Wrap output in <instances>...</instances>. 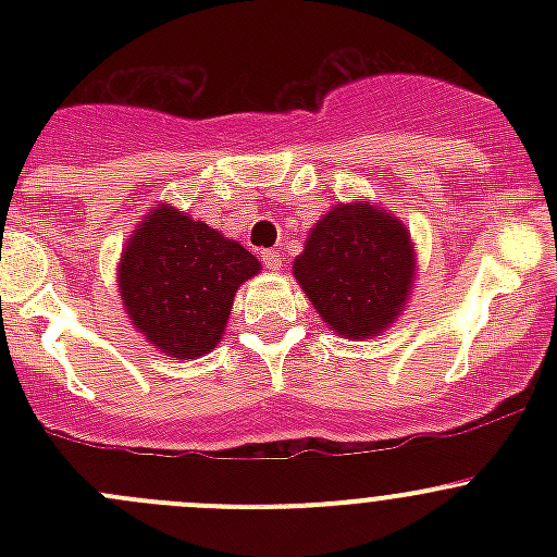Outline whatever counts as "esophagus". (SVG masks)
Listing matches in <instances>:
<instances>
[{
    "instance_id": "obj_1",
    "label": "esophagus",
    "mask_w": 557,
    "mask_h": 557,
    "mask_svg": "<svg viewBox=\"0 0 557 557\" xmlns=\"http://www.w3.org/2000/svg\"><path fill=\"white\" fill-rule=\"evenodd\" d=\"M261 261L267 263V269H274V272L283 267V258H280L277 250H261Z\"/></svg>"
}]
</instances>
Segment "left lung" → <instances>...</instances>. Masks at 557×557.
<instances>
[{
  "instance_id": "1",
  "label": "left lung",
  "mask_w": 557,
  "mask_h": 557,
  "mask_svg": "<svg viewBox=\"0 0 557 557\" xmlns=\"http://www.w3.org/2000/svg\"><path fill=\"white\" fill-rule=\"evenodd\" d=\"M294 274L331 331L380 334L407 301L414 256L396 218L372 205H339L320 218Z\"/></svg>"
}]
</instances>
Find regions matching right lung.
I'll return each instance as SVG.
<instances>
[{
    "instance_id": "add662e5",
    "label": "right lung",
    "mask_w": 557,
    "mask_h": 557,
    "mask_svg": "<svg viewBox=\"0 0 557 557\" xmlns=\"http://www.w3.org/2000/svg\"><path fill=\"white\" fill-rule=\"evenodd\" d=\"M258 269L239 243L159 207L123 250L117 288L145 339L188 361L221 342L234 294Z\"/></svg>"
}]
</instances>
